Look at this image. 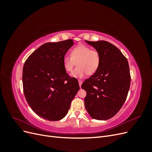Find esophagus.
I'll return each instance as SVG.
<instances>
[{
  "instance_id": "esophagus-1",
  "label": "esophagus",
  "mask_w": 152,
  "mask_h": 152,
  "mask_svg": "<svg viewBox=\"0 0 152 152\" xmlns=\"http://www.w3.org/2000/svg\"><path fill=\"white\" fill-rule=\"evenodd\" d=\"M79 86H80V87L81 85H82V81L81 80H79Z\"/></svg>"
}]
</instances>
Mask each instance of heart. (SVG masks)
Segmentation results:
<instances>
[{
	"label": "heart",
	"mask_w": 152,
	"mask_h": 152,
	"mask_svg": "<svg viewBox=\"0 0 152 152\" xmlns=\"http://www.w3.org/2000/svg\"><path fill=\"white\" fill-rule=\"evenodd\" d=\"M77 66L71 73L75 78H82L86 74L91 75L98 70L101 63V54L98 50L91 49L89 46L80 45L73 48L71 56L65 55L63 58V65L66 72H70L75 65Z\"/></svg>",
	"instance_id": "b5f03b06"
}]
</instances>
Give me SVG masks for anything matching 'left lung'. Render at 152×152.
Here are the masks:
<instances>
[{"label": "left lung", "instance_id": "left-lung-1", "mask_svg": "<svg viewBox=\"0 0 152 152\" xmlns=\"http://www.w3.org/2000/svg\"><path fill=\"white\" fill-rule=\"evenodd\" d=\"M86 42L99 52L101 63L94 74L81 86L87 93L85 107L92 118L108 120L115 115L126 100L131 84L128 61L107 41Z\"/></svg>", "mask_w": 152, "mask_h": 152}]
</instances>
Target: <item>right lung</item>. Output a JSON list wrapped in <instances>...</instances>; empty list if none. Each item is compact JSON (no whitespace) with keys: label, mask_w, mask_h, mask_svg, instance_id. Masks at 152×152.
Segmentation results:
<instances>
[{"label":"right lung","mask_w":152,"mask_h":152,"mask_svg":"<svg viewBox=\"0 0 152 152\" xmlns=\"http://www.w3.org/2000/svg\"><path fill=\"white\" fill-rule=\"evenodd\" d=\"M73 45L68 39L48 42L32 53L23 68V87L32 110L45 120L62 119L79 90L78 80L68 75L63 58Z\"/></svg>","instance_id":"add662e5"}]
</instances>
